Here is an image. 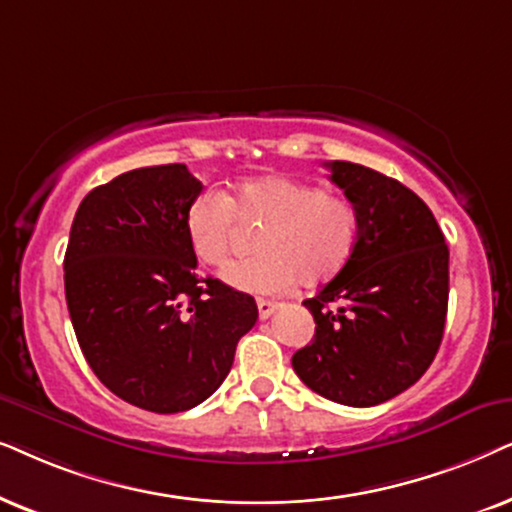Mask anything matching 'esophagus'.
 <instances>
[{
    "label": "esophagus",
    "mask_w": 512,
    "mask_h": 512,
    "mask_svg": "<svg viewBox=\"0 0 512 512\" xmlns=\"http://www.w3.org/2000/svg\"><path fill=\"white\" fill-rule=\"evenodd\" d=\"M276 302H271V299H257V313H260L262 320H267L271 313L276 311Z\"/></svg>",
    "instance_id": "34e87169"
}]
</instances>
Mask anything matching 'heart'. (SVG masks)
Masks as SVG:
<instances>
[{
  "label": "heart",
  "instance_id": "obj_1",
  "mask_svg": "<svg viewBox=\"0 0 512 512\" xmlns=\"http://www.w3.org/2000/svg\"><path fill=\"white\" fill-rule=\"evenodd\" d=\"M236 222L262 227L255 238L260 255L227 264L220 278L250 295H278L297 278L304 285L332 281L360 238L353 201L295 177L262 175L236 182L224 196L201 192L187 203L182 231L196 260L224 264Z\"/></svg>",
  "mask_w": 512,
  "mask_h": 512
}]
</instances>
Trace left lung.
Listing matches in <instances>:
<instances>
[{
    "label": "left lung",
    "instance_id": "8db88e82",
    "mask_svg": "<svg viewBox=\"0 0 512 512\" xmlns=\"http://www.w3.org/2000/svg\"><path fill=\"white\" fill-rule=\"evenodd\" d=\"M325 168L356 203L360 238L344 271L304 299L316 335L292 356V367L323 398L372 407L419 381L440 349L449 250L412 189L360 163Z\"/></svg>",
    "mask_w": 512,
    "mask_h": 512
}]
</instances>
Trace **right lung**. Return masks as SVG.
<instances>
[{
	"mask_svg": "<svg viewBox=\"0 0 512 512\" xmlns=\"http://www.w3.org/2000/svg\"><path fill=\"white\" fill-rule=\"evenodd\" d=\"M201 189L185 163L128 170L79 203L65 252L86 363L114 395L156 414L210 398L257 323L255 299L196 274L182 215Z\"/></svg>",
	"mask_w": 512,
	"mask_h": 512,
	"instance_id": "1",
	"label": "right lung"
}]
</instances>
